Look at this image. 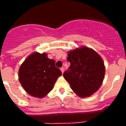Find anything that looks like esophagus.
<instances>
[{"mask_svg": "<svg viewBox=\"0 0 126 126\" xmlns=\"http://www.w3.org/2000/svg\"><path fill=\"white\" fill-rule=\"evenodd\" d=\"M61 72H62V73H64V67H61Z\"/></svg>", "mask_w": 126, "mask_h": 126, "instance_id": "34e87169", "label": "esophagus"}]
</instances>
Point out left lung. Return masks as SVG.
<instances>
[{"mask_svg": "<svg viewBox=\"0 0 126 126\" xmlns=\"http://www.w3.org/2000/svg\"><path fill=\"white\" fill-rule=\"evenodd\" d=\"M70 67L63 74L72 90L80 97H87L97 91L104 78V63L93 50L83 47L68 53Z\"/></svg>", "mask_w": 126, "mask_h": 126, "instance_id": "left-lung-1", "label": "left lung"}]
</instances>
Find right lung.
<instances>
[{
  "label": "right lung",
  "mask_w": 126,
  "mask_h": 126,
  "mask_svg": "<svg viewBox=\"0 0 126 126\" xmlns=\"http://www.w3.org/2000/svg\"><path fill=\"white\" fill-rule=\"evenodd\" d=\"M61 71L47 53L34 52L24 61L19 70V80L26 92L32 96L43 98L50 92Z\"/></svg>",
  "instance_id": "add662e5"
}]
</instances>
